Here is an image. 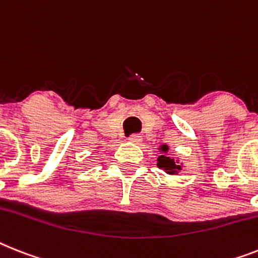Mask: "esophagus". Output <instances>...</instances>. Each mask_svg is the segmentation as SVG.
Returning <instances> with one entry per match:
<instances>
[{
	"mask_svg": "<svg viewBox=\"0 0 258 258\" xmlns=\"http://www.w3.org/2000/svg\"><path fill=\"white\" fill-rule=\"evenodd\" d=\"M127 141L133 142V144H140L142 141V137L140 134H132L131 137L127 138Z\"/></svg>",
	"mask_w": 258,
	"mask_h": 258,
	"instance_id": "esophagus-1",
	"label": "esophagus"
}]
</instances>
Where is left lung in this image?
I'll use <instances>...</instances> for the list:
<instances>
[{
  "instance_id": "left-lung-1",
  "label": "left lung",
  "mask_w": 258,
  "mask_h": 258,
  "mask_svg": "<svg viewBox=\"0 0 258 258\" xmlns=\"http://www.w3.org/2000/svg\"><path fill=\"white\" fill-rule=\"evenodd\" d=\"M158 150L161 152V154L157 159V166L159 169L165 170L167 174H171V175L178 174V171H180L182 167H180V165H178V161H174V159L166 155V153L169 152V146L167 145H161Z\"/></svg>"
}]
</instances>
